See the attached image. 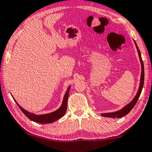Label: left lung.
<instances>
[{
	"label": "left lung",
	"instance_id": "8db88e82",
	"mask_svg": "<svg viewBox=\"0 0 152 152\" xmlns=\"http://www.w3.org/2000/svg\"><path fill=\"white\" fill-rule=\"evenodd\" d=\"M134 44H135L136 48H137V53H138L139 58H140V64H141V74H140V86H139L138 91L137 92V94L135 95V96L134 97V99L129 103V104H126V106L123 107L121 110L115 111V112H112V113H102L101 115L104 117H109V118H121V117L124 116L126 114L129 113L130 112L131 110L134 107V106L135 105L136 102H137V99H139V96H140V94H141L142 89H143V83H144V66H143V62L142 61L141 55H140V52L139 50V48L137 47V44L134 42Z\"/></svg>",
	"mask_w": 152,
	"mask_h": 152
}]
</instances>
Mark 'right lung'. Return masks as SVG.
I'll return each mask as SVG.
<instances>
[{
    "mask_svg": "<svg viewBox=\"0 0 152 152\" xmlns=\"http://www.w3.org/2000/svg\"><path fill=\"white\" fill-rule=\"evenodd\" d=\"M69 89H70V86L67 88L66 91L64 94V96L62 104L61 105V107H59L58 110L53 111L52 113H50L43 114V115H37V114L30 113L28 110H25L24 108H23V107H22L21 106H20V104L15 101H15L16 102L18 107H20V109L22 110V112H23L30 120H31V121H34V122L39 123V124L53 123L54 122V121H56V120L59 119V118H61V117H63L64 115L67 108V100H68Z\"/></svg>",
    "mask_w": 152,
    "mask_h": 152,
    "instance_id": "add662e5",
    "label": "right lung"
}]
</instances>
